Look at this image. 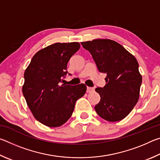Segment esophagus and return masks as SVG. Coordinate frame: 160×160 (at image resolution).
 Returning <instances> with one entry per match:
<instances>
[{"label": "esophagus", "mask_w": 160, "mask_h": 160, "mask_svg": "<svg viewBox=\"0 0 160 160\" xmlns=\"http://www.w3.org/2000/svg\"><path fill=\"white\" fill-rule=\"evenodd\" d=\"M94 91L93 88H90V87H88L87 88V92H91Z\"/></svg>", "instance_id": "34e87169"}]
</instances>
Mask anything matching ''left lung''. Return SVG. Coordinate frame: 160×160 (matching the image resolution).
<instances>
[{
    "label": "left lung",
    "instance_id": "obj_1",
    "mask_svg": "<svg viewBox=\"0 0 160 160\" xmlns=\"http://www.w3.org/2000/svg\"><path fill=\"white\" fill-rule=\"evenodd\" d=\"M81 44L91 53L99 71L107 74L105 86L95 89L101 98L94 107L97 113L111 122L122 120L139 99L142 76L136 58L113 40L94 39Z\"/></svg>",
    "mask_w": 160,
    "mask_h": 160
}]
</instances>
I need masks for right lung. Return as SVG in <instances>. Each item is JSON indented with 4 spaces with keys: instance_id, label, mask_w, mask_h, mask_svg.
<instances>
[{
    "instance_id": "add662e5",
    "label": "right lung",
    "mask_w": 160,
    "mask_h": 160,
    "mask_svg": "<svg viewBox=\"0 0 160 160\" xmlns=\"http://www.w3.org/2000/svg\"><path fill=\"white\" fill-rule=\"evenodd\" d=\"M80 47L78 42L51 44L38 51L25 70L22 94L34 118L45 126L64 124L71 116L75 102L85 94L82 83L61 84L68 73V62Z\"/></svg>"
}]
</instances>
